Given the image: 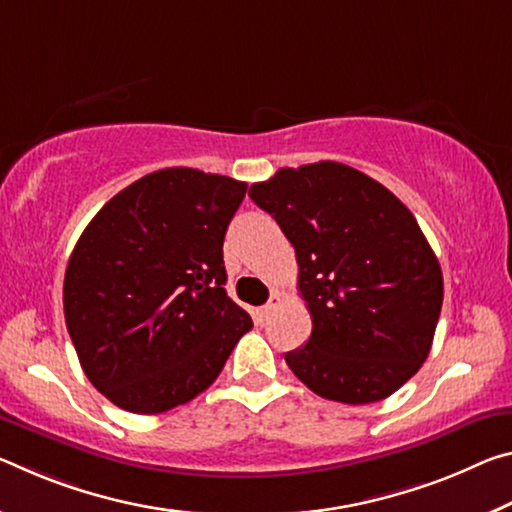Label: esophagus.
<instances>
[{"mask_svg": "<svg viewBox=\"0 0 512 512\" xmlns=\"http://www.w3.org/2000/svg\"><path fill=\"white\" fill-rule=\"evenodd\" d=\"M280 303H282V296L278 294V291H275L269 303H266V305L262 307V310H259V316H262V319H269V316H271L275 310H278Z\"/></svg>", "mask_w": 512, "mask_h": 512, "instance_id": "34e87169", "label": "esophagus"}]
</instances>
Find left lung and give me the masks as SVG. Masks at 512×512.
<instances>
[{"label":"left lung","mask_w":512,"mask_h":512,"mask_svg":"<svg viewBox=\"0 0 512 512\" xmlns=\"http://www.w3.org/2000/svg\"><path fill=\"white\" fill-rule=\"evenodd\" d=\"M296 250L312 335L285 360L323 399L383 401L415 376L433 346L440 262L403 202L337 161L280 168L250 186Z\"/></svg>","instance_id":"8db88e82"}]
</instances>
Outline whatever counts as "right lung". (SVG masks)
Here are the masks:
<instances>
[{
  "instance_id": "1",
  "label": "right lung",
  "mask_w": 512,
  "mask_h": 512,
  "mask_svg": "<svg viewBox=\"0 0 512 512\" xmlns=\"http://www.w3.org/2000/svg\"><path fill=\"white\" fill-rule=\"evenodd\" d=\"M246 189L196 168L154 170L81 232L63 312L81 369L113 405L159 415L196 399L253 328L223 287V239Z\"/></svg>"
}]
</instances>
